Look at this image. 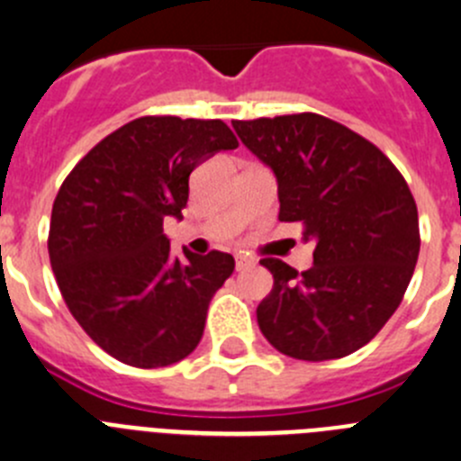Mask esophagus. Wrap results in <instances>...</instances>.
<instances>
[{
  "instance_id": "34e87169",
  "label": "esophagus",
  "mask_w": 461,
  "mask_h": 461,
  "mask_svg": "<svg viewBox=\"0 0 461 461\" xmlns=\"http://www.w3.org/2000/svg\"><path fill=\"white\" fill-rule=\"evenodd\" d=\"M254 266V258L249 254L239 252L236 254V270H245V267H252Z\"/></svg>"
}]
</instances>
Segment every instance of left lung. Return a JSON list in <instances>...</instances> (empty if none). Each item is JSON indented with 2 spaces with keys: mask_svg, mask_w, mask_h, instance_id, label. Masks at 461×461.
<instances>
[{
  "mask_svg": "<svg viewBox=\"0 0 461 461\" xmlns=\"http://www.w3.org/2000/svg\"><path fill=\"white\" fill-rule=\"evenodd\" d=\"M275 173L279 221L303 222L315 243L299 275L263 258L270 294L257 321L267 342L297 360L354 354L394 315L419 258V213L394 164L365 137L321 114L231 122Z\"/></svg>",
  "mask_w": 461,
  "mask_h": 461,
  "instance_id": "obj_1",
  "label": "left lung"
}]
</instances>
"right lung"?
I'll return each mask as SVG.
<instances>
[{
    "instance_id": "right-lung-1",
    "label": "right lung",
    "mask_w": 461,
    "mask_h": 461,
    "mask_svg": "<svg viewBox=\"0 0 461 461\" xmlns=\"http://www.w3.org/2000/svg\"><path fill=\"white\" fill-rule=\"evenodd\" d=\"M239 146L221 122L141 117L98 141L62 182L49 258L65 303L112 358L141 369L198 347L213 293L234 272L225 252H171L167 218H182L189 176Z\"/></svg>"
}]
</instances>
